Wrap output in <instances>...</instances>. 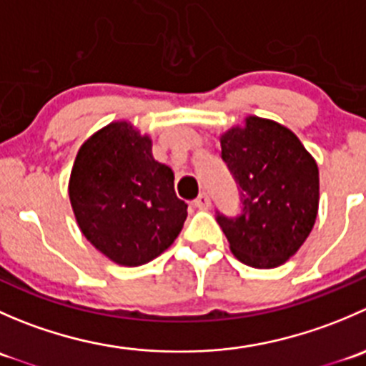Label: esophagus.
<instances>
[{
	"mask_svg": "<svg viewBox=\"0 0 366 366\" xmlns=\"http://www.w3.org/2000/svg\"><path fill=\"white\" fill-rule=\"evenodd\" d=\"M193 205L197 207V209H200V210H209V209H210V198H209V194L202 193L200 197H198L197 200L193 202Z\"/></svg>",
	"mask_w": 366,
	"mask_h": 366,
	"instance_id": "34e87169",
	"label": "esophagus"
}]
</instances>
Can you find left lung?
Returning <instances> with one entry per match:
<instances>
[{
  "instance_id": "1",
  "label": "left lung",
  "mask_w": 366,
  "mask_h": 366,
  "mask_svg": "<svg viewBox=\"0 0 366 366\" xmlns=\"http://www.w3.org/2000/svg\"><path fill=\"white\" fill-rule=\"evenodd\" d=\"M221 156L242 194L239 217L217 216L230 252L254 269L285 264L319 212V166L285 125L249 114L219 136Z\"/></svg>"
}]
</instances>
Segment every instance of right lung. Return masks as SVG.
Returning a JSON list of instances; mask_svg holds the SVG:
<instances>
[{
	"label": "right lung",
	"mask_w": 366,
	"mask_h": 366,
	"mask_svg": "<svg viewBox=\"0 0 366 366\" xmlns=\"http://www.w3.org/2000/svg\"><path fill=\"white\" fill-rule=\"evenodd\" d=\"M173 180V169L154 159L149 134L112 122L79 147L70 172L77 227L114 264H147L173 244L187 217Z\"/></svg>",
	"instance_id": "1"
}]
</instances>
